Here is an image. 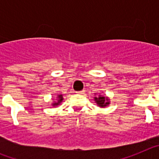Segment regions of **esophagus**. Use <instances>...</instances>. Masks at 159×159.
Returning a JSON list of instances; mask_svg holds the SVG:
<instances>
[{
	"label": "esophagus",
	"instance_id": "obj_1",
	"mask_svg": "<svg viewBox=\"0 0 159 159\" xmlns=\"http://www.w3.org/2000/svg\"><path fill=\"white\" fill-rule=\"evenodd\" d=\"M84 92H85V91L83 90V91H80V92H76V93L79 94V95H83V94H84Z\"/></svg>",
	"mask_w": 159,
	"mask_h": 159
}]
</instances>
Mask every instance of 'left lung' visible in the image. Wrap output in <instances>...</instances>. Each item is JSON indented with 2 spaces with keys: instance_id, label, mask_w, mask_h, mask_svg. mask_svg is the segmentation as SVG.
<instances>
[{
  "instance_id": "8db88e82",
  "label": "left lung",
  "mask_w": 159,
  "mask_h": 159,
  "mask_svg": "<svg viewBox=\"0 0 159 159\" xmlns=\"http://www.w3.org/2000/svg\"><path fill=\"white\" fill-rule=\"evenodd\" d=\"M94 100L96 102L97 105L100 107H106L110 104V99L105 95H102L99 94V95L94 97Z\"/></svg>"
}]
</instances>
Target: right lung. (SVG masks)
<instances>
[{"label": "right lung", "instance_id": "1", "mask_svg": "<svg viewBox=\"0 0 159 159\" xmlns=\"http://www.w3.org/2000/svg\"><path fill=\"white\" fill-rule=\"evenodd\" d=\"M64 100V98H63V95H57V99L56 101H53V102L52 103L53 107L58 106L60 105V103H61V102Z\"/></svg>", "mask_w": 159, "mask_h": 159}]
</instances>
